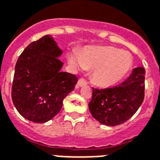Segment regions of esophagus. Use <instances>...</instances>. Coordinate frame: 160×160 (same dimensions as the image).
<instances>
[{"label":"esophagus","instance_id":"esophagus-1","mask_svg":"<svg viewBox=\"0 0 160 160\" xmlns=\"http://www.w3.org/2000/svg\"><path fill=\"white\" fill-rule=\"evenodd\" d=\"M86 85H87V81L84 78H80V80H78V86H86Z\"/></svg>","mask_w":160,"mask_h":160}]
</instances>
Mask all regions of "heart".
<instances>
[{"label":"heart","mask_w":160,"mask_h":160,"mask_svg":"<svg viewBox=\"0 0 160 160\" xmlns=\"http://www.w3.org/2000/svg\"><path fill=\"white\" fill-rule=\"evenodd\" d=\"M68 61L74 69H93L92 79L103 87L119 83L133 65L131 54L113 47H86L80 52L68 53Z\"/></svg>","instance_id":"b5f03b06"}]
</instances>
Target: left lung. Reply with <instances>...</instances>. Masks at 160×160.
I'll list each match as a JSON object with an SVG mask.
<instances>
[{
    "mask_svg": "<svg viewBox=\"0 0 160 160\" xmlns=\"http://www.w3.org/2000/svg\"><path fill=\"white\" fill-rule=\"evenodd\" d=\"M145 68L138 67L122 83L104 89L92 88V115L106 125H121L133 116L145 96Z\"/></svg>",
    "mask_w": 160,
    "mask_h": 160,
    "instance_id": "obj_1",
    "label": "left lung"
}]
</instances>
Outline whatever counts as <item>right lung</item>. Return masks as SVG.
<instances>
[{"instance_id":"obj_1","label":"right lung","mask_w":160,"mask_h":160,"mask_svg":"<svg viewBox=\"0 0 160 160\" xmlns=\"http://www.w3.org/2000/svg\"><path fill=\"white\" fill-rule=\"evenodd\" d=\"M61 53L53 38L45 35L29 44L16 62L12 99L18 113L30 121L44 123L52 119L74 89L78 78L61 72Z\"/></svg>"}]
</instances>
